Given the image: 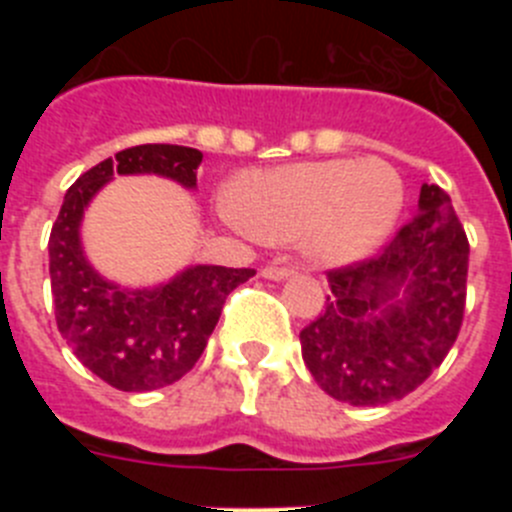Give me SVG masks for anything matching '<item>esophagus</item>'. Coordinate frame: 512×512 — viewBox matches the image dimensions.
I'll return each instance as SVG.
<instances>
[{
  "instance_id": "1",
  "label": "esophagus",
  "mask_w": 512,
  "mask_h": 512,
  "mask_svg": "<svg viewBox=\"0 0 512 512\" xmlns=\"http://www.w3.org/2000/svg\"><path fill=\"white\" fill-rule=\"evenodd\" d=\"M289 274H295V269H292V266H264V269H261V277L274 279V282L289 277Z\"/></svg>"
}]
</instances>
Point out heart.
I'll return each instance as SVG.
<instances>
[{"instance_id":"obj_1","label":"heart","mask_w":512,"mask_h":512,"mask_svg":"<svg viewBox=\"0 0 512 512\" xmlns=\"http://www.w3.org/2000/svg\"><path fill=\"white\" fill-rule=\"evenodd\" d=\"M402 200L405 187L390 164L333 158L248 174L228 217L261 241H300L310 259L346 264L390 233Z\"/></svg>"}]
</instances>
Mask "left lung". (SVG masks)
Segmentation results:
<instances>
[{
    "label": "left lung",
    "mask_w": 512,
    "mask_h": 512,
    "mask_svg": "<svg viewBox=\"0 0 512 512\" xmlns=\"http://www.w3.org/2000/svg\"><path fill=\"white\" fill-rule=\"evenodd\" d=\"M467 271L469 241L451 197L423 184L418 215L374 256L325 271V310L300 330L312 379L356 408L418 390L459 336Z\"/></svg>",
    "instance_id": "left-lung-1"
}]
</instances>
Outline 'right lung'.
<instances>
[{
	"label": "right lung",
	"mask_w": 512,
	"mask_h": 512,
	"mask_svg": "<svg viewBox=\"0 0 512 512\" xmlns=\"http://www.w3.org/2000/svg\"><path fill=\"white\" fill-rule=\"evenodd\" d=\"M197 148L146 143L104 158L63 197L48 238L56 325L76 359L122 392L174 384L197 364L225 300L253 269L194 266L156 289H120L87 264L79 243L81 212L115 174H161L184 187L197 184Z\"/></svg>",
	"instance_id": "right-lung-1"
}]
</instances>
